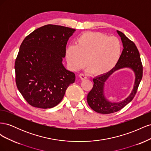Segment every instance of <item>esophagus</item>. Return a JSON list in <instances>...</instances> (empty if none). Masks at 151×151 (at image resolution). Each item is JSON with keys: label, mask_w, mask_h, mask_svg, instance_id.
<instances>
[{"label": "esophagus", "mask_w": 151, "mask_h": 151, "mask_svg": "<svg viewBox=\"0 0 151 151\" xmlns=\"http://www.w3.org/2000/svg\"><path fill=\"white\" fill-rule=\"evenodd\" d=\"M79 77H80V78H81L82 80H85V79H87V76H86V75L84 74H81L79 75Z\"/></svg>", "instance_id": "esophagus-1"}]
</instances>
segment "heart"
I'll return each mask as SVG.
<instances>
[{"instance_id": "b5f03b06", "label": "heart", "mask_w": 151, "mask_h": 151, "mask_svg": "<svg viewBox=\"0 0 151 151\" xmlns=\"http://www.w3.org/2000/svg\"><path fill=\"white\" fill-rule=\"evenodd\" d=\"M122 51V42L116 36L108 37L100 32H86L77 38L75 47L66 49L65 57L73 70L88 65L94 74H104L115 67Z\"/></svg>"}]
</instances>
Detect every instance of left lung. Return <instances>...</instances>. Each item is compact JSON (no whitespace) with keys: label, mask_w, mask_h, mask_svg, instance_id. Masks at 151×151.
Returning a JSON list of instances; mask_svg holds the SVG:
<instances>
[{"label":"left lung","mask_w":151,"mask_h":151,"mask_svg":"<svg viewBox=\"0 0 151 151\" xmlns=\"http://www.w3.org/2000/svg\"><path fill=\"white\" fill-rule=\"evenodd\" d=\"M121 37L123 49L119 60L112 70L93 79L94 85L87 96L89 106L96 112L101 114H109L120 110L134 99L139 84L142 78L143 67L140 60L139 52L135 43L128 38L122 32L117 31ZM123 68H130L135 73L136 79L129 96L118 103L109 102L104 94V86L106 80L113 73Z\"/></svg>","instance_id":"1"}]
</instances>
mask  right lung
<instances>
[{
    "instance_id": "obj_1",
    "label": "right lung",
    "mask_w": 151,
    "mask_h": 151,
    "mask_svg": "<svg viewBox=\"0 0 151 151\" xmlns=\"http://www.w3.org/2000/svg\"><path fill=\"white\" fill-rule=\"evenodd\" d=\"M76 29L47 24L35 29L22 42L15 61L16 83L32 106L51 108L60 103L76 79L62 64L67 41Z\"/></svg>"
}]
</instances>
